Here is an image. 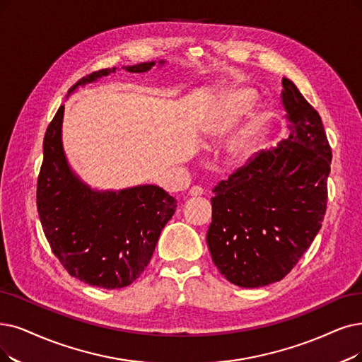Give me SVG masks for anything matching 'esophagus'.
I'll return each instance as SVG.
<instances>
[{
	"label": "esophagus",
	"instance_id": "1",
	"mask_svg": "<svg viewBox=\"0 0 362 362\" xmlns=\"http://www.w3.org/2000/svg\"><path fill=\"white\" fill-rule=\"evenodd\" d=\"M204 193H205V190L202 189V187H199V185H194V187H192V189H190V196H193V197L204 196Z\"/></svg>",
	"mask_w": 362,
	"mask_h": 362
}]
</instances>
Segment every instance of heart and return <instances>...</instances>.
<instances>
[{"label":"heart","instance_id":"obj_1","mask_svg":"<svg viewBox=\"0 0 362 362\" xmlns=\"http://www.w3.org/2000/svg\"><path fill=\"white\" fill-rule=\"evenodd\" d=\"M255 103V93L248 89H235L227 93L223 103L206 124L205 136L209 141H216L227 135L233 126L247 114ZM264 124L263 115L254 117L245 124L240 134L231 142L228 154L231 162L245 163L254 154Z\"/></svg>","mask_w":362,"mask_h":362}]
</instances>
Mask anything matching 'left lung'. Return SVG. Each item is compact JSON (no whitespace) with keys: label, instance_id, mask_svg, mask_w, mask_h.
Segmentation results:
<instances>
[{"label":"left lung","instance_id":"obj_1","mask_svg":"<svg viewBox=\"0 0 362 362\" xmlns=\"http://www.w3.org/2000/svg\"><path fill=\"white\" fill-rule=\"evenodd\" d=\"M282 105L291 134L214 187L206 242L224 278L243 288L284 279L320 231L331 147L321 115L288 78Z\"/></svg>","mask_w":362,"mask_h":362}]
</instances>
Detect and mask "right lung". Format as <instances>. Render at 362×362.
Listing matches in <instances>:
<instances>
[{"label":"right lung","mask_w":362,"mask_h":362,"mask_svg":"<svg viewBox=\"0 0 362 362\" xmlns=\"http://www.w3.org/2000/svg\"><path fill=\"white\" fill-rule=\"evenodd\" d=\"M153 65L138 64L126 66V71L146 72ZM114 71H95L69 92ZM62 117L64 105L47 126L42 142L45 157L37 181L42 231L71 276L105 290L127 286L150 263L162 228L177 209V200L156 185L119 193L90 190L66 165L61 141Z\"/></svg>","instance_id":"obj_1"}]
</instances>
